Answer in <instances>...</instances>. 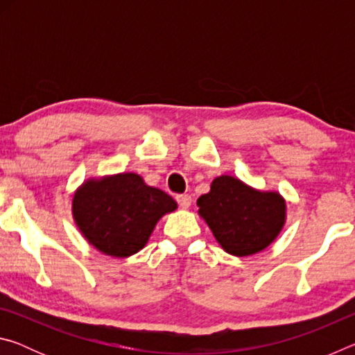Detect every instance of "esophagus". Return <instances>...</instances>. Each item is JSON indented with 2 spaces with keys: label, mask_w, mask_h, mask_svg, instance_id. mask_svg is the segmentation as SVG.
<instances>
[{
  "label": "esophagus",
  "mask_w": 355,
  "mask_h": 355,
  "mask_svg": "<svg viewBox=\"0 0 355 355\" xmlns=\"http://www.w3.org/2000/svg\"><path fill=\"white\" fill-rule=\"evenodd\" d=\"M175 199L178 202V205L182 208H189V205H191V196L189 194H178Z\"/></svg>",
  "instance_id": "esophagus-1"
}]
</instances>
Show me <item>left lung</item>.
Masks as SVG:
<instances>
[{
  "instance_id": "obj_1",
  "label": "left lung",
  "mask_w": 355,
  "mask_h": 355,
  "mask_svg": "<svg viewBox=\"0 0 355 355\" xmlns=\"http://www.w3.org/2000/svg\"><path fill=\"white\" fill-rule=\"evenodd\" d=\"M197 207L222 249L235 257L266 249L285 224L284 197L252 189L230 175L214 178L211 189L199 197Z\"/></svg>"
}]
</instances>
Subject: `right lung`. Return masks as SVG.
Listing matches in <instances>:
<instances>
[{"mask_svg":"<svg viewBox=\"0 0 355 355\" xmlns=\"http://www.w3.org/2000/svg\"><path fill=\"white\" fill-rule=\"evenodd\" d=\"M177 202L137 173L89 180L75 192L71 211L84 238L105 255L125 258L147 244L153 228Z\"/></svg>","mask_w":355,"mask_h":355,"instance_id":"obj_1","label":"right lung"}]
</instances>
